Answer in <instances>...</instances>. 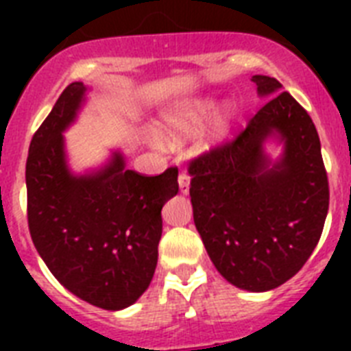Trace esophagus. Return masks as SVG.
<instances>
[{
  "instance_id": "obj_1",
  "label": "esophagus",
  "mask_w": 351,
  "mask_h": 351,
  "mask_svg": "<svg viewBox=\"0 0 351 351\" xmlns=\"http://www.w3.org/2000/svg\"><path fill=\"white\" fill-rule=\"evenodd\" d=\"M178 186H180V193L187 195L189 193V186H191V176L187 175V173H180V176H178Z\"/></svg>"
}]
</instances>
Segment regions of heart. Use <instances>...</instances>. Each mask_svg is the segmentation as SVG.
<instances>
[{"mask_svg": "<svg viewBox=\"0 0 351 351\" xmlns=\"http://www.w3.org/2000/svg\"><path fill=\"white\" fill-rule=\"evenodd\" d=\"M217 111V101L213 98H193L176 104L165 111L158 121V134H154L151 140L154 143L167 142H182L186 138L195 136L202 129L208 120ZM234 120V109L231 106H226L220 109L215 117L209 121V125L204 129L197 142L198 151H211L217 147L226 134L231 131Z\"/></svg>", "mask_w": 351, "mask_h": 351, "instance_id": "obj_1", "label": "heart"}]
</instances>
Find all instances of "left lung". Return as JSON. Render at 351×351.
Here are the masks:
<instances>
[{
	"mask_svg": "<svg viewBox=\"0 0 351 351\" xmlns=\"http://www.w3.org/2000/svg\"><path fill=\"white\" fill-rule=\"evenodd\" d=\"M267 98L233 142L189 164L193 219L222 277L267 291L293 277L321 239L330 204L321 140L310 114L275 78L255 74ZM285 145L271 162L263 143Z\"/></svg>",
	"mask_w": 351,
	"mask_h": 351,
	"instance_id": "obj_1",
	"label": "left lung"
}]
</instances>
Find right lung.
<instances>
[{"mask_svg":"<svg viewBox=\"0 0 351 351\" xmlns=\"http://www.w3.org/2000/svg\"><path fill=\"white\" fill-rule=\"evenodd\" d=\"M63 90L29 147L27 217L36 250L63 288L104 310H123L149 288L158 261L162 208L178 193V169L158 176L125 169L114 151L100 169H69L63 132L85 101Z\"/></svg>","mask_w":351,"mask_h":351,"instance_id":"1","label":"right lung"}]
</instances>
